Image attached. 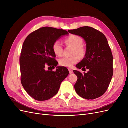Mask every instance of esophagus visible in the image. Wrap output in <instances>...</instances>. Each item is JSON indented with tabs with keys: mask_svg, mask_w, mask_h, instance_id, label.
Instances as JSON below:
<instances>
[{
	"mask_svg": "<svg viewBox=\"0 0 128 128\" xmlns=\"http://www.w3.org/2000/svg\"><path fill=\"white\" fill-rule=\"evenodd\" d=\"M68 70H69V73H70V74H72V73L73 72V71L71 69H70V68H69V69H68Z\"/></svg>",
	"mask_w": 128,
	"mask_h": 128,
	"instance_id": "esophagus-1",
	"label": "esophagus"
}]
</instances>
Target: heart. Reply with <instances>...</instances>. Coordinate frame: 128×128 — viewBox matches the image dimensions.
I'll use <instances>...</instances> for the list:
<instances>
[{
    "instance_id": "b5f03b06",
    "label": "heart",
    "mask_w": 128,
    "mask_h": 128,
    "mask_svg": "<svg viewBox=\"0 0 128 128\" xmlns=\"http://www.w3.org/2000/svg\"><path fill=\"white\" fill-rule=\"evenodd\" d=\"M66 44L74 48L72 55V57H64L59 60V64L61 66L66 67H72L74 64L78 61L79 58L83 57L86 53V50L83 45L82 38L77 35H70L65 39ZM53 51L56 56H61L63 52V48L60 42L56 40L53 42L52 45ZM78 55L77 56L76 55Z\"/></svg>"
}]
</instances>
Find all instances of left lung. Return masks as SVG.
<instances>
[{"instance_id":"1","label":"left lung","mask_w":128,"mask_h":128,"mask_svg":"<svg viewBox=\"0 0 128 128\" xmlns=\"http://www.w3.org/2000/svg\"><path fill=\"white\" fill-rule=\"evenodd\" d=\"M68 32L82 37L86 44V53L76 67L86 70L82 74L74 70L77 76L74 88L76 93L88 100L98 98L107 91L113 75V54L106 37L99 31L90 26L70 30Z\"/></svg>"}]
</instances>
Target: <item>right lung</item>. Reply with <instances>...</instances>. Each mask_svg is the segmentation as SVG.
Wrapping results in <instances>:
<instances>
[{
    "instance_id": "right-lung-1",
    "label": "right lung",
    "mask_w": 128,
    "mask_h": 128,
    "mask_svg": "<svg viewBox=\"0 0 128 128\" xmlns=\"http://www.w3.org/2000/svg\"><path fill=\"white\" fill-rule=\"evenodd\" d=\"M68 34L66 30L46 26L31 33L24 40L20 57L21 80L34 99L45 101L52 98L69 75L64 67L58 66L55 72L45 70L46 65L55 68L58 64L52 49L53 42Z\"/></svg>"
}]
</instances>
